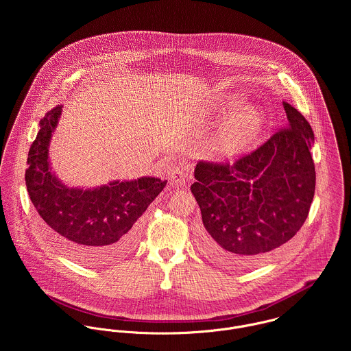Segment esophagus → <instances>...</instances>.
Here are the masks:
<instances>
[{
	"label": "esophagus",
	"instance_id": "34e87169",
	"mask_svg": "<svg viewBox=\"0 0 351 351\" xmlns=\"http://www.w3.org/2000/svg\"><path fill=\"white\" fill-rule=\"evenodd\" d=\"M167 176H169L170 184H173V185H176V186H182V185H185L186 178H188V173L185 171V169L176 167V166L169 167Z\"/></svg>",
	"mask_w": 351,
	"mask_h": 351
}]
</instances>
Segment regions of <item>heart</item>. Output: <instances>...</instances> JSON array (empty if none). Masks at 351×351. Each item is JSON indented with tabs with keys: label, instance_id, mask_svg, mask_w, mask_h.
<instances>
[{
	"label": "heart",
	"instance_id": "1",
	"mask_svg": "<svg viewBox=\"0 0 351 351\" xmlns=\"http://www.w3.org/2000/svg\"><path fill=\"white\" fill-rule=\"evenodd\" d=\"M238 102L230 101L227 110L237 109ZM266 112L252 104L239 106L223 124L215 139V149L223 158H234L249 150L266 127Z\"/></svg>",
	"mask_w": 351,
	"mask_h": 351
}]
</instances>
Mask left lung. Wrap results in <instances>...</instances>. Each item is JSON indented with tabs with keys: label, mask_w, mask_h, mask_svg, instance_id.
Wrapping results in <instances>:
<instances>
[{
	"label": "left lung",
	"mask_w": 351,
	"mask_h": 351,
	"mask_svg": "<svg viewBox=\"0 0 351 351\" xmlns=\"http://www.w3.org/2000/svg\"><path fill=\"white\" fill-rule=\"evenodd\" d=\"M285 130L234 166L200 162L191 191L204 227L199 247L215 262L246 269L289 242L304 224L315 195V136L289 102Z\"/></svg>",
	"instance_id": "8db88e82"
}]
</instances>
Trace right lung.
I'll use <instances>...</instances> for the list:
<instances>
[{"instance_id":"obj_1","label":"right lung","mask_w":351,"mask_h":351,"mask_svg":"<svg viewBox=\"0 0 351 351\" xmlns=\"http://www.w3.org/2000/svg\"><path fill=\"white\" fill-rule=\"evenodd\" d=\"M60 114L62 105H56L39 123L40 130L28 152L27 191L47 237L59 250L88 266L105 265L135 247L139 217L167 181L141 177L93 188L67 186L50 160L51 138Z\"/></svg>"}]
</instances>
